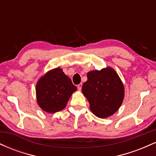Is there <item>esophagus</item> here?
I'll return each mask as SVG.
<instances>
[{"label": "esophagus", "instance_id": "34e87169", "mask_svg": "<svg viewBox=\"0 0 156 156\" xmlns=\"http://www.w3.org/2000/svg\"><path fill=\"white\" fill-rule=\"evenodd\" d=\"M81 88H82V83L78 84V90H79V91L81 90Z\"/></svg>", "mask_w": 156, "mask_h": 156}]
</instances>
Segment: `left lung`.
Masks as SVG:
<instances>
[{"label":"left lung","instance_id":"obj_1","mask_svg":"<svg viewBox=\"0 0 156 156\" xmlns=\"http://www.w3.org/2000/svg\"><path fill=\"white\" fill-rule=\"evenodd\" d=\"M82 92L88 100L93 114L105 118L113 115L121 106L125 90L117 73L108 67L87 73Z\"/></svg>","mask_w":156,"mask_h":156}]
</instances>
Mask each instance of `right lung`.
<instances>
[{
    "instance_id": "add662e5",
    "label": "right lung",
    "mask_w": 156,
    "mask_h": 156,
    "mask_svg": "<svg viewBox=\"0 0 156 156\" xmlns=\"http://www.w3.org/2000/svg\"><path fill=\"white\" fill-rule=\"evenodd\" d=\"M72 80L62 69L55 68L39 78L36 86L37 103L48 113H55L65 108L69 98L76 91Z\"/></svg>"
}]
</instances>
